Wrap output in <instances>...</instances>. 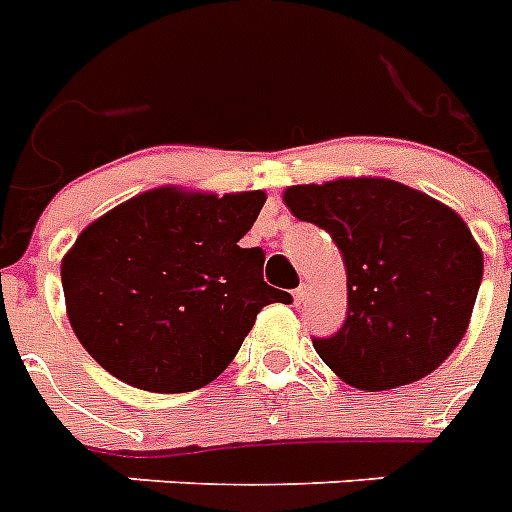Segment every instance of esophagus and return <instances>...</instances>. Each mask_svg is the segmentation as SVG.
Listing matches in <instances>:
<instances>
[{"instance_id": "esophagus-1", "label": "esophagus", "mask_w": 512, "mask_h": 512, "mask_svg": "<svg viewBox=\"0 0 512 512\" xmlns=\"http://www.w3.org/2000/svg\"><path fill=\"white\" fill-rule=\"evenodd\" d=\"M307 294H310V289H307L305 284L297 286V289H294V302H297V305H302V302L307 299Z\"/></svg>"}]
</instances>
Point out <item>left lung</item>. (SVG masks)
I'll use <instances>...</instances> for the list:
<instances>
[{
    "label": "left lung",
    "mask_w": 512,
    "mask_h": 512,
    "mask_svg": "<svg viewBox=\"0 0 512 512\" xmlns=\"http://www.w3.org/2000/svg\"><path fill=\"white\" fill-rule=\"evenodd\" d=\"M284 202L331 234L347 268V318L313 339L323 363L373 392L436 371L463 339L484 276L463 218L386 178L292 186Z\"/></svg>",
    "instance_id": "8db88e82"
}]
</instances>
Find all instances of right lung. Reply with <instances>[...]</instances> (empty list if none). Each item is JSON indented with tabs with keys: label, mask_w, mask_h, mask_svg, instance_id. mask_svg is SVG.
Instances as JSON below:
<instances>
[{
	"label": "right lung",
	"mask_w": 512,
	"mask_h": 512,
	"mask_svg": "<svg viewBox=\"0 0 512 512\" xmlns=\"http://www.w3.org/2000/svg\"><path fill=\"white\" fill-rule=\"evenodd\" d=\"M263 191L152 189L83 228L62 260L70 326L107 373L144 392H194L226 371L270 302L265 252L239 247Z\"/></svg>",
	"instance_id": "obj_1"
}]
</instances>
